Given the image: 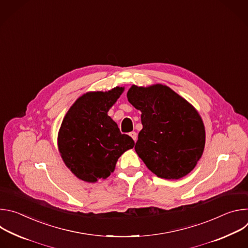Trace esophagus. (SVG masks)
<instances>
[{"instance_id": "1", "label": "esophagus", "mask_w": 248, "mask_h": 248, "mask_svg": "<svg viewBox=\"0 0 248 248\" xmlns=\"http://www.w3.org/2000/svg\"><path fill=\"white\" fill-rule=\"evenodd\" d=\"M129 135H130V137L134 140V142H135V141L137 140V134H136V132H135V131H131V132L129 133Z\"/></svg>"}]
</instances>
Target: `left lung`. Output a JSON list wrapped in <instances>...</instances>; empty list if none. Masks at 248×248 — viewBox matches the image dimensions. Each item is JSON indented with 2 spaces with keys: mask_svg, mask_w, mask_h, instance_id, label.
I'll use <instances>...</instances> for the list:
<instances>
[{
  "mask_svg": "<svg viewBox=\"0 0 248 248\" xmlns=\"http://www.w3.org/2000/svg\"><path fill=\"white\" fill-rule=\"evenodd\" d=\"M127 100L141 112L143 127L135 152L159 178L179 180L201 158L205 127L193 106L167 85H131Z\"/></svg>",
  "mask_w": 248,
  "mask_h": 248,
  "instance_id": "obj_1",
  "label": "left lung"
}]
</instances>
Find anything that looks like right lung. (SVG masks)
Returning a JSON list of instances; mask_svg holds the SVG:
<instances>
[{
    "instance_id": "obj_1",
    "label": "right lung",
    "mask_w": 248,
    "mask_h": 248,
    "mask_svg": "<svg viewBox=\"0 0 248 248\" xmlns=\"http://www.w3.org/2000/svg\"><path fill=\"white\" fill-rule=\"evenodd\" d=\"M124 87L90 91L73 104L58 133V149L64 165L78 179L97 183L115 170L119 158L133 148V139L122 134L108 116Z\"/></svg>"
}]
</instances>
